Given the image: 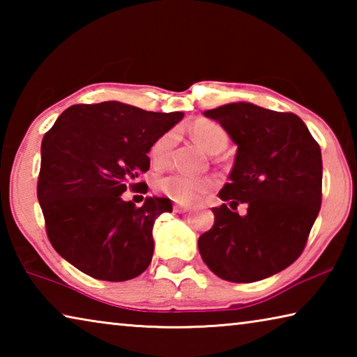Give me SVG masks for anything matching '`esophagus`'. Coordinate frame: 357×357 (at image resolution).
I'll return each mask as SVG.
<instances>
[{"mask_svg": "<svg viewBox=\"0 0 357 357\" xmlns=\"http://www.w3.org/2000/svg\"><path fill=\"white\" fill-rule=\"evenodd\" d=\"M174 213H179V214H184V213H189L190 206H184V204H174Z\"/></svg>", "mask_w": 357, "mask_h": 357, "instance_id": "esophagus-1", "label": "esophagus"}]
</instances>
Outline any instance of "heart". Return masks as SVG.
<instances>
[{"instance_id":"obj_1","label":"heart","mask_w":357,"mask_h":357,"mask_svg":"<svg viewBox=\"0 0 357 357\" xmlns=\"http://www.w3.org/2000/svg\"><path fill=\"white\" fill-rule=\"evenodd\" d=\"M190 135L203 149L211 154H217L227 148L228 134L220 124L211 119H195L190 124ZM174 144V132H165L153 143L149 149V159L154 167H164L170 157ZM157 190L164 193L172 200L184 204H192L200 200L203 195L213 189L214 181L209 178H195L187 174L172 173L162 176L155 183Z\"/></svg>"}]
</instances>
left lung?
I'll use <instances>...</instances> for the list:
<instances>
[{
  "instance_id": "left-lung-1",
  "label": "left lung",
  "mask_w": 357,
  "mask_h": 357,
  "mask_svg": "<svg viewBox=\"0 0 357 357\" xmlns=\"http://www.w3.org/2000/svg\"><path fill=\"white\" fill-rule=\"evenodd\" d=\"M238 144L227 202L198 238L208 268L223 280L250 283L280 273L304 250L321 208L323 160L315 138L294 113L236 102L204 112ZM239 204L248 208L239 216Z\"/></svg>"
}]
</instances>
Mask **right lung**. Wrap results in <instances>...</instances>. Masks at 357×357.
Listing matches in <instances>:
<instances>
[{
    "instance_id": "obj_1",
    "label": "right lung",
    "mask_w": 357,
    "mask_h": 357,
    "mask_svg": "<svg viewBox=\"0 0 357 357\" xmlns=\"http://www.w3.org/2000/svg\"><path fill=\"white\" fill-rule=\"evenodd\" d=\"M184 113H155L121 104H78L64 110L40 146L38 200L47 236L59 255L98 280L135 279L153 259V227L172 213L168 198L143 206L124 202L149 170L153 143Z\"/></svg>"
}]
</instances>
